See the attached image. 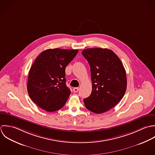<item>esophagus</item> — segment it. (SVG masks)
I'll return each instance as SVG.
<instances>
[{
	"label": "esophagus",
	"mask_w": 155,
	"mask_h": 155,
	"mask_svg": "<svg viewBox=\"0 0 155 155\" xmlns=\"http://www.w3.org/2000/svg\"><path fill=\"white\" fill-rule=\"evenodd\" d=\"M78 90H79V88H78V87H74V88L73 89V91H74V93L77 92L78 91Z\"/></svg>",
	"instance_id": "obj_1"
}]
</instances>
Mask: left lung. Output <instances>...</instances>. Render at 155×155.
<instances>
[{"label":"left lung","instance_id":"left-lung-1","mask_svg":"<svg viewBox=\"0 0 155 155\" xmlns=\"http://www.w3.org/2000/svg\"><path fill=\"white\" fill-rule=\"evenodd\" d=\"M91 72L92 91L84 99L87 109L101 114L114 107L123 98L127 87L126 71L119 57L107 48H87L82 51Z\"/></svg>","mask_w":155,"mask_h":155}]
</instances>
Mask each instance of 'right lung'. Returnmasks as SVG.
<instances>
[{
  "label": "right lung",
  "instance_id": "right-lung-1",
  "mask_svg": "<svg viewBox=\"0 0 155 155\" xmlns=\"http://www.w3.org/2000/svg\"><path fill=\"white\" fill-rule=\"evenodd\" d=\"M78 50L48 49L35 59L30 69L28 92L31 100L48 112L60 110L71 94L66 85L65 68Z\"/></svg>",
  "mask_w": 155,
  "mask_h": 155
}]
</instances>
